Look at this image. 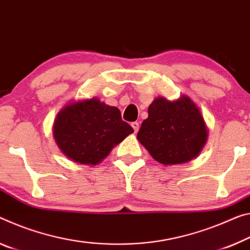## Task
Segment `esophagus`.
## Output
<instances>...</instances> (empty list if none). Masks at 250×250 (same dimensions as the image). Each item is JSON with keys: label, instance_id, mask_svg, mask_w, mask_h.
Segmentation results:
<instances>
[{"label": "esophagus", "instance_id": "34e87169", "mask_svg": "<svg viewBox=\"0 0 250 250\" xmlns=\"http://www.w3.org/2000/svg\"><path fill=\"white\" fill-rule=\"evenodd\" d=\"M131 125H132V128H133V130H134V132H138L139 131V128H140V125H139V122H132L131 124Z\"/></svg>", "mask_w": 250, "mask_h": 250}]
</instances>
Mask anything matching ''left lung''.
<instances>
[{"mask_svg":"<svg viewBox=\"0 0 250 250\" xmlns=\"http://www.w3.org/2000/svg\"><path fill=\"white\" fill-rule=\"evenodd\" d=\"M154 160L164 166L195 159L208 140V128L199 108L188 96L177 100L158 97L148 108L137 134Z\"/></svg>","mask_w":250,"mask_h":250,"instance_id":"8db88e82","label":"left lung"}]
</instances>
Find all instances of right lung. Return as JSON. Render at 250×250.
Instances as JSON below:
<instances>
[{
    "instance_id": "obj_1",
    "label": "right lung",
    "mask_w": 250,
    "mask_h": 250,
    "mask_svg": "<svg viewBox=\"0 0 250 250\" xmlns=\"http://www.w3.org/2000/svg\"><path fill=\"white\" fill-rule=\"evenodd\" d=\"M133 129L121 119L117 106L100 99L69 102L59 111L53 138L61 152L74 162L96 166Z\"/></svg>"
}]
</instances>
